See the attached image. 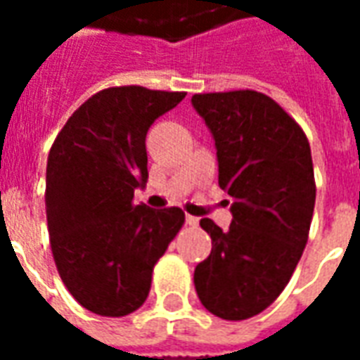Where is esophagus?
<instances>
[{"mask_svg": "<svg viewBox=\"0 0 360 360\" xmlns=\"http://www.w3.org/2000/svg\"><path fill=\"white\" fill-rule=\"evenodd\" d=\"M185 221H187L188 226H198V218H196V216H191V214L185 216Z\"/></svg>", "mask_w": 360, "mask_h": 360, "instance_id": "obj_1", "label": "esophagus"}]
</instances>
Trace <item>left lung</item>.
<instances>
[{
    "mask_svg": "<svg viewBox=\"0 0 360 360\" xmlns=\"http://www.w3.org/2000/svg\"><path fill=\"white\" fill-rule=\"evenodd\" d=\"M191 102L214 136L219 187L233 200L227 231L200 219L212 252L195 268V289L212 314L245 320L278 299L301 260L316 200L310 146L295 119L255 90Z\"/></svg>",
    "mask_w": 360,
    "mask_h": 360,
    "instance_id": "1",
    "label": "left lung"
}]
</instances>
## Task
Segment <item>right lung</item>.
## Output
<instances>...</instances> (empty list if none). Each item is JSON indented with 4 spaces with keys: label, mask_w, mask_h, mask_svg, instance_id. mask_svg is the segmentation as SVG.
Listing matches in <instances>:
<instances>
[{
    "label": "right lung",
    "mask_w": 360,
    "mask_h": 360,
    "mask_svg": "<svg viewBox=\"0 0 360 360\" xmlns=\"http://www.w3.org/2000/svg\"><path fill=\"white\" fill-rule=\"evenodd\" d=\"M185 92L117 86L69 117L46 167L53 260L82 307L125 316L146 301L152 270L185 221L181 208L134 204L148 181L146 133Z\"/></svg>",
    "instance_id": "right-lung-1"
}]
</instances>
